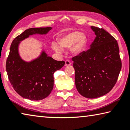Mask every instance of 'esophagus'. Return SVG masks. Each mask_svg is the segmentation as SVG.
Listing matches in <instances>:
<instances>
[{"mask_svg":"<svg viewBox=\"0 0 130 130\" xmlns=\"http://www.w3.org/2000/svg\"><path fill=\"white\" fill-rule=\"evenodd\" d=\"M70 64H71V62L69 60H67L65 61V66H70Z\"/></svg>","mask_w":130,"mask_h":130,"instance_id":"obj_1","label":"esophagus"}]
</instances>
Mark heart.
<instances>
[{
    "label": "heart",
    "mask_w": 130,
    "mask_h": 130,
    "mask_svg": "<svg viewBox=\"0 0 130 130\" xmlns=\"http://www.w3.org/2000/svg\"><path fill=\"white\" fill-rule=\"evenodd\" d=\"M60 46L56 43L52 45L53 49L57 53H61L62 49L70 47V52L74 55H78L85 51L88 45L87 37L82 32L73 30L69 32L58 39Z\"/></svg>",
    "instance_id": "heart-1"
}]
</instances>
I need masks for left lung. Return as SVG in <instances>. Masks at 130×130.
<instances>
[{
    "instance_id": "obj_1",
    "label": "left lung",
    "mask_w": 130,
    "mask_h": 130,
    "mask_svg": "<svg viewBox=\"0 0 130 130\" xmlns=\"http://www.w3.org/2000/svg\"><path fill=\"white\" fill-rule=\"evenodd\" d=\"M96 37L90 49L72 58L75 84L80 94L96 98L110 91L121 69L118 43L103 28L92 26Z\"/></svg>"
}]
</instances>
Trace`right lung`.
<instances>
[{"mask_svg":"<svg viewBox=\"0 0 130 130\" xmlns=\"http://www.w3.org/2000/svg\"><path fill=\"white\" fill-rule=\"evenodd\" d=\"M51 27L31 28L15 37L12 42L6 69L8 78L15 92L24 98L40 101L48 96L52 91L53 74L64 65L47 56L44 51L30 62L22 59L19 53L20 41L33 34H46Z\"/></svg>","mask_w":130,"mask_h":130,"instance_id":"add662e5","label":"right lung"}]
</instances>
